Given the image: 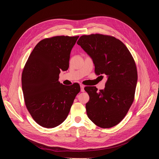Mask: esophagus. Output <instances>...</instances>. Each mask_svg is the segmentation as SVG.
Returning a JSON list of instances; mask_svg holds the SVG:
<instances>
[{
	"label": "esophagus",
	"mask_w": 159,
	"mask_h": 159,
	"mask_svg": "<svg viewBox=\"0 0 159 159\" xmlns=\"http://www.w3.org/2000/svg\"><path fill=\"white\" fill-rule=\"evenodd\" d=\"M80 90H81V92H84V85H80Z\"/></svg>",
	"instance_id": "1"
}]
</instances>
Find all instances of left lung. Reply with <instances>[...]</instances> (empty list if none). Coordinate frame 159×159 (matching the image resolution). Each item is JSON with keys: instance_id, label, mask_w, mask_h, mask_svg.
<instances>
[{"instance_id": "1", "label": "left lung", "mask_w": 159, "mask_h": 159, "mask_svg": "<svg viewBox=\"0 0 159 159\" xmlns=\"http://www.w3.org/2000/svg\"><path fill=\"white\" fill-rule=\"evenodd\" d=\"M77 44L93 60L96 74L107 77L103 90L98 91L94 86L84 89L90 98L85 105L87 116L101 128L115 126L125 118L134 100L138 79L134 61L124 43L115 37L84 35Z\"/></svg>"}]
</instances>
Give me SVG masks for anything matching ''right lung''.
Masks as SVG:
<instances>
[{
	"mask_svg": "<svg viewBox=\"0 0 159 159\" xmlns=\"http://www.w3.org/2000/svg\"><path fill=\"white\" fill-rule=\"evenodd\" d=\"M79 36H55L40 41L30 55L22 74L26 106L40 126L55 128L69 115L79 84L66 86L58 82L60 71L69 67L71 50Z\"/></svg>",
	"mask_w": 159,
	"mask_h": 159,
	"instance_id": "obj_1",
	"label": "right lung"
}]
</instances>
